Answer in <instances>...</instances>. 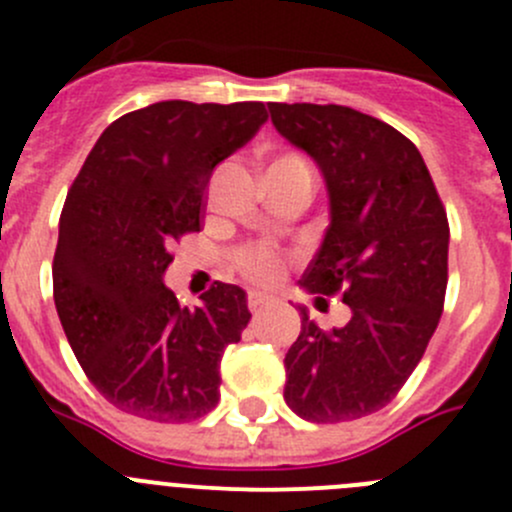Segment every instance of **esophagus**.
Instances as JSON below:
<instances>
[{
    "instance_id": "1",
    "label": "esophagus",
    "mask_w": 512,
    "mask_h": 512,
    "mask_svg": "<svg viewBox=\"0 0 512 512\" xmlns=\"http://www.w3.org/2000/svg\"><path fill=\"white\" fill-rule=\"evenodd\" d=\"M272 302H275V297H270V294H262V292L247 294V307H250V312H260V309L270 307Z\"/></svg>"
}]
</instances>
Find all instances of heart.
Instances as JSON below:
<instances>
[{
    "label": "heart",
    "instance_id": "1",
    "mask_svg": "<svg viewBox=\"0 0 512 512\" xmlns=\"http://www.w3.org/2000/svg\"><path fill=\"white\" fill-rule=\"evenodd\" d=\"M285 173H304L312 178V168H309L307 158L299 156L294 151H275L270 156L267 165V175H285ZM232 265L237 267L240 275H245L250 282L257 285H272L282 277L285 270V257L277 252L275 247L265 245V242H250V245L237 247L232 255Z\"/></svg>",
    "mask_w": 512,
    "mask_h": 512
}]
</instances>
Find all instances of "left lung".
Returning a JSON list of instances; mask_svg holds the SVG:
<instances>
[{
	"instance_id": "obj_1",
	"label": "left lung",
	"mask_w": 512,
	"mask_h": 512,
	"mask_svg": "<svg viewBox=\"0 0 512 512\" xmlns=\"http://www.w3.org/2000/svg\"><path fill=\"white\" fill-rule=\"evenodd\" d=\"M277 131L317 160L332 223L299 285L339 294L352 319L302 332L285 356V401L314 423L384 409L421 361L448 285V218L404 133L349 106L270 103ZM317 302H327L317 297Z\"/></svg>"
}]
</instances>
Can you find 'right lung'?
Here are the masks:
<instances>
[{"label": "right lung", "instance_id": "obj_1", "mask_svg": "<svg viewBox=\"0 0 512 512\" xmlns=\"http://www.w3.org/2000/svg\"><path fill=\"white\" fill-rule=\"evenodd\" d=\"M265 121L260 101L138 108L101 133L66 195L56 312L91 384L126 414L185 423L218 406L220 359L252 317L245 292L215 282L188 309L163 275L170 245L200 232L215 165Z\"/></svg>", "mask_w": 512, "mask_h": 512}]
</instances>
